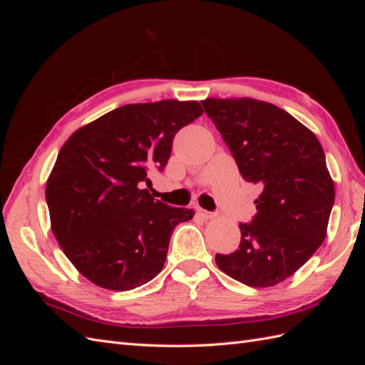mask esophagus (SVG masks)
I'll return each mask as SVG.
<instances>
[{"label":"esophagus","mask_w":365,"mask_h":365,"mask_svg":"<svg viewBox=\"0 0 365 365\" xmlns=\"http://www.w3.org/2000/svg\"><path fill=\"white\" fill-rule=\"evenodd\" d=\"M197 213H200L204 219H213V217H216V213L207 212V210H202V208H197Z\"/></svg>","instance_id":"34e87169"}]
</instances>
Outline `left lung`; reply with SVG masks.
Here are the masks:
<instances>
[{
    "label": "left lung",
    "instance_id": "left-lung-1",
    "mask_svg": "<svg viewBox=\"0 0 365 365\" xmlns=\"http://www.w3.org/2000/svg\"><path fill=\"white\" fill-rule=\"evenodd\" d=\"M242 178L262 187L250 224H239L240 245L216 254L220 271L254 288L292 275L323 244L335 187L312 130L282 108L256 98H205Z\"/></svg>",
    "mask_w": 365,
    "mask_h": 365
}]
</instances>
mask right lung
Listing matches in <instances>:
<instances>
[{"label": "right lung", "mask_w": 365, "mask_h": 365, "mask_svg": "<svg viewBox=\"0 0 365 365\" xmlns=\"http://www.w3.org/2000/svg\"><path fill=\"white\" fill-rule=\"evenodd\" d=\"M202 113L196 101L125 105L65 141L46 197L53 235L83 277L129 291L160 274L173 228L195 212L155 201L143 184L165 168L176 132Z\"/></svg>", "instance_id": "obj_1"}]
</instances>
